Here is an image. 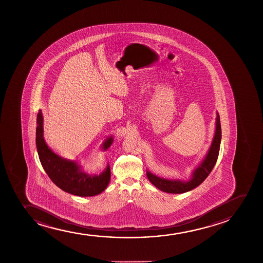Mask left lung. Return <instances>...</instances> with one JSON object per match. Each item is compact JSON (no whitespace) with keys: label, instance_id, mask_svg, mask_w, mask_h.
<instances>
[{"label":"left lung","instance_id":"8db88e82","mask_svg":"<svg viewBox=\"0 0 263 263\" xmlns=\"http://www.w3.org/2000/svg\"><path fill=\"white\" fill-rule=\"evenodd\" d=\"M221 143V124L219 114L217 112L216 118V129H215L214 137L212 139V145L209 148L208 152L206 154L205 157L202 159L201 163L194 169L191 175V178L189 181H182L180 179L177 180H170V179L160 177L158 175H154L149 170L146 171V175L149 181L158 187L160 191L171 194H181L192 191L199 186L202 181H204L210 173L212 172L214 167L215 164L217 162L219 148Z\"/></svg>","mask_w":263,"mask_h":263}]
</instances>
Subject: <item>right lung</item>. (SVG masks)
Returning <instances> with one entry per match:
<instances>
[{"instance_id":"1","label":"right lung","mask_w":263,"mask_h":263,"mask_svg":"<svg viewBox=\"0 0 263 263\" xmlns=\"http://www.w3.org/2000/svg\"><path fill=\"white\" fill-rule=\"evenodd\" d=\"M44 118L40 109L36 116V146L43 168L55 185L67 193L78 196H94L105 190L110 181V168L108 164L99 175H89L76 160L61 157L49 147L44 139ZM114 140L108 137L102 145V150L109 149Z\"/></svg>"}]
</instances>
